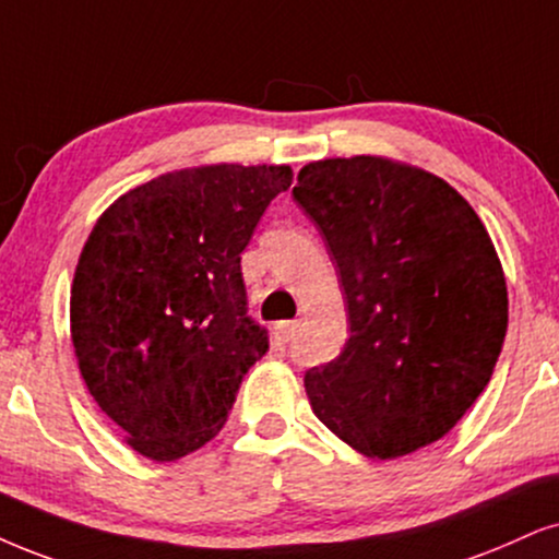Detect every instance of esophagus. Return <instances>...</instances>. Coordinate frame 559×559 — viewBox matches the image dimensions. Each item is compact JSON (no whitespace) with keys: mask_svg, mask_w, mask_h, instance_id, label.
Returning <instances> with one entry per match:
<instances>
[{"mask_svg":"<svg viewBox=\"0 0 559 559\" xmlns=\"http://www.w3.org/2000/svg\"><path fill=\"white\" fill-rule=\"evenodd\" d=\"M278 332L284 341H294L296 332H299V320H292V322H281L278 324Z\"/></svg>","mask_w":559,"mask_h":559,"instance_id":"1","label":"esophagus"}]
</instances>
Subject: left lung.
Here are the masks:
<instances>
[{
    "instance_id": "obj_1",
    "label": "left lung",
    "mask_w": 559,
    "mask_h": 559,
    "mask_svg": "<svg viewBox=\"0 0 559 559\" xmlns=\"http://www.w3.org/2000/svg\"><path fill=\"white\" fill-rule=\"evenodd\" d=\"M292 193L328 245L350 324L341 356L304 377L314 415L364 456L443 438L506 341V275L485 224L447 180L366 154L309 162Z\"/></svg>"
}]
</instances>
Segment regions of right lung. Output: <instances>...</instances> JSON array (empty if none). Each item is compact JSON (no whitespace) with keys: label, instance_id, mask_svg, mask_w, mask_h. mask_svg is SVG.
Wrapping results in <instances>:
<instances>
[{"label":"right lung","instance_id":"add662e5","mask_svg":"<svg viewBox=\"0 0 559 559\" xmlns=\"http://www.w3.org/2000/svg\"><path fill=\"white\" fill-rule=\"evenodd\" d=\"M292 178L288 165L175 169L118 198L90 231L69 301L74 353L141 456L175 462L209 443L265 356L239 255Z\"/></svg>","mask_w":559,"mask_h":559}]
</instances>
